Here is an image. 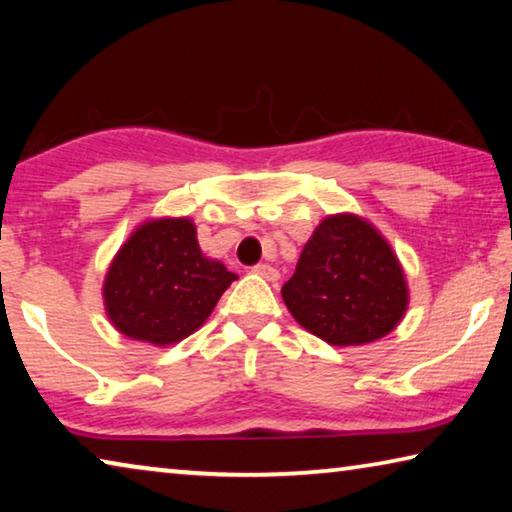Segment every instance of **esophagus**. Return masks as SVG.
<instances>
[{"instance_id":"esophagus-1","label":"esophagus","mask_w":512,"mask_h":512,"mask_svg":"<svg viewBox=\"0 0 512 512\" xmlns=\"http://www.w3.org/2000/svg\"><path fill=\"white\" fill-rule=\"evenodd\" d=\"M254 272L261 274V277L267 279V281H277V279H279V270H277V267H272V265H267V263H258V265L254 267Z\"/></svg>"}]
</instances>
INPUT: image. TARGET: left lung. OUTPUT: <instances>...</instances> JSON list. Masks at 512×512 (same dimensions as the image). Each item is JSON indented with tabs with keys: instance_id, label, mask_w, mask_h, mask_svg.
I'll list each match as a JSON object with an SVG mask.
<instances>
[{
	"instance_id": "8db88e82",
	"label": "left lung",
	"mask_w": 512,
	"mask_h": 512,
	"mask_svg": "<svg viewBox=\"0 0 512 512\" xmlns=\"http://www.w3.org/2000/svg\"><path fill=\"white\" fill-rule=\"evenodd\" d=\"M281 295L293 318L329 345L387 336L410 300L389 242L357 215L322 219Z\"/></svg>"
}]
</instances>
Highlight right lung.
Returning <instances> with one entry per match:
<instances>
[{
    "mask_svg": "<svg viewBox=\"0 0 512 512\" xmlns=\"http://www.w3.org/2000/svg\"><path fill=\"white\" fill-rule=\"evenodd\" d=\"M235 279L222 263L201 254L192 219H151L114 256L102 297L121 334L171 345L206 322Z\"/></svg>",
    "mask_w": 512,
    "mask_h": 512,
    "instance_id": "right-lung-1",
    "label": "right lung"
}]
</instances>
